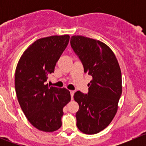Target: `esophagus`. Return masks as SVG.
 <instances>
[{
    "label": "esophagus",
    "mask_w": 146,
    "mask_h": 146,
    "mask_svg": "<svg viewBox=\"0 0 146 146\" xmlns=\"http://www.w3.org/2000/svg\"><path fill=\"white\" fill-rule=\"evenodd\" d=\"M74 91L73 90H70V96H71V99L73 98V95H74Z\"/></svg>",
    "instance_id": "34e87169"
}]
</instances>
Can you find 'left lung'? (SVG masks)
Instances as JSON below:
<instances>
[{
    "mask_svg": "<svg viewBox=\"0 0 146 146\" xmlns=\"http://www.w3.org/2000/svg\"><path fill=\"white\" fill-rule=\"evenodd\" d=\"M70 43L84 72L92 77L88 93L74 94L79 104L76 125L82 133L95 134L105 129L117 113L122 92L121 69L111 48L100 41L76 35Z\"/></svg>",
    "mask_w": 146,
    "mask_h": 146,
    "instance_id": "1",
    "label": "left lung"
}]
</instances>
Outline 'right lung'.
<instances>
[{"instance_id": "obj_1", "label": "right lung", "mask_w": 146, "mask_h": 146, "mask_svg": "<svg viewBox=\"0 0 146 146\" xmlns=\"http://www.w3.org/2000/svg\"><path fill=\"white\" fill-rule=\"evenodd\" d=\"M69 39L68 35H56L38 39L25 51L16 68L15 88L19 104L28 121L42 131L61 127L63 108L70 100L67 89L45 83Z\"/></svg>"}]
</instances>
